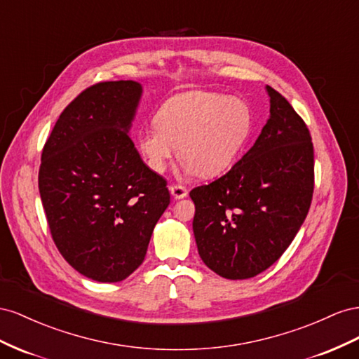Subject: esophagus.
Here are the masks:
<instances>
[{
	"label": "esophagus",
	"mask_w": 359,
	"mask_h": 359,
	"mask_svg": "<svg viewBox=\"0 0 359 359\" xmlns=\"http://www.w3.org/2000/svg\"><path fill=\"white\" fill-rule=\"evenodd\" d=\"M170 192H171V196L176 198V200L185 198L188 196V189L185 187H182V185H171L170 187Z\"/></svg>",
	"instance_id": "esophagus-1"
}]
</instances>
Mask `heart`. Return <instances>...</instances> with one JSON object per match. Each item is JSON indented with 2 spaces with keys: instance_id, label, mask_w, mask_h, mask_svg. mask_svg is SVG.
<instances>
[{
  "instance_id": "obj_1",
  "label": "heart",
  "mask_w": 359,
  "mask_h": 359,
  "mask_svg": "<svg viewBox=\"0 0 359 359\" xmlns=\"http://www.w3.org/2000/svg\"><path fill=\"white\" fill-rule=\"evenodd\" d=\"M251 132V112L239 99L210 91H187L163 102L155 126L138 134L147 165L163 172L179 147L185 174L213 177L236 161Z\"/></svg>"
}]
</instances>
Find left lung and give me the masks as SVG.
<instances>
[{
	"instance_id": "8db88e82",
	"label": "left lung",
	"mask_w": 359,
	"mask_h": 359,
	"mask_svg": "<svg viewBox=\"0 0 359 359\" xmlns=\"http://www.w3.org/2000/svg\"><path fill=\"white\" fill-rule=\"evenodd\" d=\"M266 91L271 116L254 146L222 177L189 192L200 257L227 280L252 278L278 260L313 198L310 130L287 99Z\"/></svg>"
}]
</instances>
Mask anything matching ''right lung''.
<instances>
[{
	"label": "right lung",
	"mask_w": 359,
	"mask_h": 359,
	"mask_svg": "<svg viewBox=\"0 0 359 359\" xmlns=\"http://www.w3.org/2000/svg\"><path fill=\"white\" fill-rule=\"evenodd\" d=\"M142 93L135 81L86 88L61 112L42 151L39 191L65 260L99 283L128 278L170 204L167 180L129 137Z\"/></svg>",
	"instance_id": "obj_1"
}]
</instances>
